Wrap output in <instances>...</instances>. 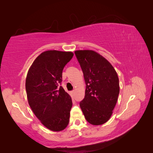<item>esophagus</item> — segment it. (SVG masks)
<instances>
[{
    "label": "esophagus",
    "instance_id": "esophagus-1",
    "mask_svg": "<svg viewBox=\"0 0 153 153\" xmlns=\"http://www.w3.org/2000/svg\"><path fill=\"white\" fill-rule=\"evenodd\" d=\"M71 94H72L73 96H74V90H73V91H71Z\"/></svg>",
    "mask_w": 153,
    "mask_h": 153
}]
</instances>
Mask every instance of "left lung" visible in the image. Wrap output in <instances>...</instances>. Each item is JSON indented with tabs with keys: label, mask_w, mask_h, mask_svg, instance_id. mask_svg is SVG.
<instances>
[{
	"label": "left lung",
	"mask_w": 153,
	"mask_h": 153,
	"mask_svg": "<svg viewBox=\"0 0 153 153\" xmlns=\"http://www.w3.org/2000/svg\"><path fill=\"white\" fill-rule=\"evenodd\" d=\"M86 83L85 96L80 102L85 119L94 126L110 119L120 93L119 79L113 66L92 50L74 52Z\"/></svg>",
	"instance_id": "8db88e82"
}]
</instances>
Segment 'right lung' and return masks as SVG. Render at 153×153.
<instances>
[{
  "label": "right lung",
  "instance_id": "obj_1",
  "mask_svg": "<svg viewBox=\"0 0 153 153\" xmlns=\"http://www.w3.org/2000/svg\"><path fill=\"white\" fill-rule=\"evenodd\" d=\"M73 57L72 52L42 53L27 72L26 90L29 105L47 128L63 130L69 123L73 102L61 85L63 70Z\"/></svg>",
  "mask_w": 153,
  "mask_h": 153
}]
</instances>
